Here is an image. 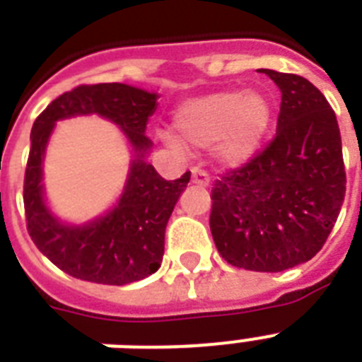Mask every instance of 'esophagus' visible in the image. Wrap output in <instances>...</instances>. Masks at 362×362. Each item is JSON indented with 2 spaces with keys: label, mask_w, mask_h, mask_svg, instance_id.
I'll use <instances>...</instances> for the list:
<instances>
[{
  "label": "esophagus",
  "mask_w": 362,
  "mask_h": 362,
  "mask_svg": "<svg viewBox=\"0 0 362 362\" xmlns=\"http://www.w3.org/2000/svg\"><path fill=\"white\" fill-rule=\"evenodd\" d=\"M192 182L199 187H206L210 184V176L206 175L204 170H201L195 167V169H192Z\"/></svg>",
  "instance_id": "esophagus-1"
}]
</instances>
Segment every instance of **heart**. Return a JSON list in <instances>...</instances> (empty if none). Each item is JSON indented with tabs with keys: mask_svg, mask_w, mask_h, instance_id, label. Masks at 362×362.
Listing matches in <instances>:
<instances>
[{
	"mask_svg": "<svg viewBox=\"0 0 362 362\" xmlns=\"http://www.w3.org/2000/svg\"><path fill=\"white\" fill-rule=\"evenodd\" d=\"M272 122V103L257 88L216 90L178 105L170 144L212 146L218 163L240 167L255 156Z\"/></svg>",
	"mask_w": 362,
	"mask_h": 362,
	"instance_id": "1",
	"label": "heart"
}]
</instances>
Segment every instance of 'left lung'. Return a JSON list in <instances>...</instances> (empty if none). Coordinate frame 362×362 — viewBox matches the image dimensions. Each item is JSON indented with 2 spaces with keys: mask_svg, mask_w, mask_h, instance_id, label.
I'll return each mask as SVG.
<instances>
[{
  "mask_svg": "<svg viewBox=\"0 0 362 362\" xmlns=\"http://www.w3.org/2000/svg\"><path fill=\"white\" fill-rule=\"evenodd\" d=\"M280 88L276 136L212 187L210 231L227 263L281 272L320 252L346 195L342 139L325 95L298 75L259 69Z\"/></svg>",
  "mask_w": 362,
  "mask_h": 362,
  "instance_id": "1",
  "label": "left lung"
}]
</instances>
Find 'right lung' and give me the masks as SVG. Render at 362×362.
<instances>
[{"label": "right lung", "mask_w": 362, "mask_h": 362, "mask_svg": "<svg viewBox=\"0 0 362 362\" xmlns=\"http://www.w3.org/2000/svg\"><path fill=\"white\" fill-rule=\"evenodd\" d=\"M158 99L156 92L120 82L78 86L54 99L33 124L24 178L28 231L39 252L73 278L125 286L161 267L165 227L192 175L165 180L146 161L153 142L144 133ZM92 114L119 125L132 148V161L117 203L92 221L73 224L54 215L47 204L42 184L44 153L58 121Z\"/></svg>", "instance_id": "obj_1"}]
</instances>
